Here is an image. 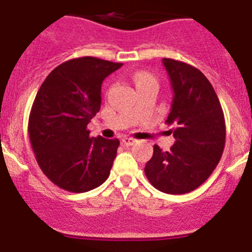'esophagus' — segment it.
<instances>
[{
	"instance_id": "1",
	"label": "esophagus",
	"mask_w": 252,
	"mask_h": 252,
	"mask_svg": "<svg viewBox=\"0 0 252 252\" xmlns=\"http://www.w3.org/2000/svg\"><path fill=\"white\" fill-rule=\"evenodd\" d=\"M122 143H123L124 145H126V147H130V145H134L135 143H137V140L133 139V138H129V137H126L122 139Z\"/></svg>"
}]
</instances>
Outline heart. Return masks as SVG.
I'll return each instance as SVG.
<instances>
[{"label":"heart","mask_w":252,"mask_h":252,"mask_svg":"<svg viewBox=\"0 0 252 252\" xmlns=\"http://www.w3.org/2000/svg\"><path fill=\"white\" fill-rule=\"evenodd\" d=\"M131 81L137 87L138 92L142 91V89L150 88V87H155L158 88L159 83L158 79L153 76L152 73L145 72V70H139V72H135L131 74Z\"/></svg>","instance_id":"obj_1"}]
</instances>
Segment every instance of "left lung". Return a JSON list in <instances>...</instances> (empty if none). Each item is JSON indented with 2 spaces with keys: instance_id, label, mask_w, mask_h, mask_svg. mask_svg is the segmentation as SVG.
Listing matches in <instances>:
<instances>
[{
  "instance_id": "1",
  "label": "left lung",
  "mask_w": 252,
  "mask_h": 252,
  "mask_svg": "<svg viewBox=\"0 0 252 252\" xmlns=\"http://www.w3.org/2000/svg\"><path fill=\"white\" fill-rule=\"evenodd\" d=\"M174 95L166 124L175 143L169 152L154 145L145 175L155 189L187 194L200 187L216 168L225 147V119L213 86L197 68L163 58Z\"/></svg>"
}]
</instances>
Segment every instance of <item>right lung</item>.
<instances>
[{
	"label": "right lung",
	"mask_w": 252,
	"mask_h": 252,
	"mask_svg": "<svg viewBox=\"0 0 252 252\" xmlns=\"http://www.w3.org/2000/svg\"><path fill=\"white\" fill-rule=\"evenodd\" d=\"M123 63L81 57L49 73L28 121L31 145L44 175L72 192L102 185L109 176L118 139L89 137L87 126L100 109L102 83Z\"/></svg>",
	"instance_id": "right-lung-1"
}]
</instances>
